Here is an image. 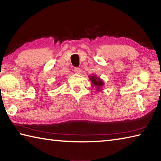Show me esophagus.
<instances>
[{"mask_svg": "<svg viewBox=\"0 0 161 161\" xmlns=\"http://www.w3.org/2000/svg\"><path fill=\"white\" fill-rule=\"evenodd\" d=\"M80 72V69L79 67H75V72L76 73V74H79Z\"/></svg>", "mask_w": 161, "mask_h": 161, "instance_id": "1", "label": "esophagus"}]
</instances>
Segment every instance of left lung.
Returning a JSON list of instances; mask_svg holds the SVG:
<instances>
[{"label": "left lung", "mask_w": 161, "mask_h": 161, "mask_svg": "<svg viewBox=\"0 0 161 161\" xmlns=\"http://www.w3.org/2000/svg\"><path fill=\"white\" fill-rule=\"evenodd\" d=\"M90 80L94 84V86H96L97 90H99V89L102 88V86L103 85V81L101 80V79L97 77L96 76H92L90 77Z\"/></svg>", "instance_id": "left-lung-1"}]
</instances>
